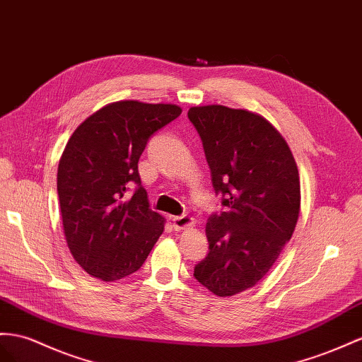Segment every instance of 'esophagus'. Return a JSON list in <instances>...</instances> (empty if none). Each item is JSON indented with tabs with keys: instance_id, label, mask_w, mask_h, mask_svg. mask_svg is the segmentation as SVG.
<instances>
[{
	"instance_id": "34e87169",
	"label": "esophagus",
	"mask_w": 362,
	"mask_h": 362,
	"mask_svg": "<svg viewBox=\"0 0 362 362\" xmlns=\"http://www.w3.org/2000/svg\"><path fill=\"white\" fill-rule=\"evenodd\" d=\"M194 225V218L188 217V216H179V217H174L173 218V226L175 230H180V229H187L189 226Z\"/></svg>"
}]
</instances>
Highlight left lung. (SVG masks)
Masks as SVG:
<instances>
[{"mask_svg":"<svg viewBox=\"0 0 362 362\" xmlns=\"http://www.w3.org/2000/svg\"><path fill=\"white\" fill-rule=\"evenodd\" d=\"M225 211L206 223L209 252L196 280L217 296H233L269 272L300 216V175L289 145L272 124L247 110L191 107Z\"/></svg>","mask_w":362,"mask_h":362,"instance_id":"1","label":"left lung"}]
</instances>
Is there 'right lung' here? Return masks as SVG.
<instances>
[{
    "label": "right lung",
    "mask_w": 362,
    "mask_h": 362,
    "mask_svg": "<svg viewBox=\"0 0 362 362\" xmlns=\"http://www.w3.org/2000/svg\"><path fill=\"white\" fill-rule=\"evenodd\" d=\"M173 104L119 100L88 116L64 148L58 196L70 252L102 281L141 269L162 235L165 218L150 209L137 162L148 139L179 117ZM129 182L138 188L128 199Z\"/></svg>",
    "instance_id": "1"
}]
</instances>
